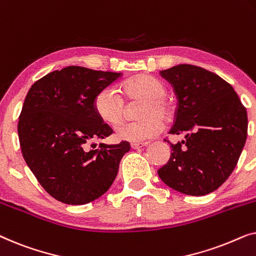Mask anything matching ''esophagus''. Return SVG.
Returning <instances> with one entry per match:
<instances>
[{"mask_svg": "<svg viewBox=\"0 0 256 256\" xmlns=\"http://www.w3.org/2000/svg\"><path fill=\"white\" fill-rule=\"evenodd\" d=\"M146 144H148V142H132V143H130V146H132V149H138Z\"/></svg>", "mask_w": 256, "mask_h": 256, "instance_id": "obj_1", "label": "esophagus"}]
</instances>
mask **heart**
Instances as JSON below:
<instances>
[{"label":"heart","mask_w":256,"mask_h":256,"mask_svg":"<svg viewBox=\"0 0 256 256\" xmlns=\"http://www.w3.org/2000/svg\"><path fill=\"white\" fill-rule=\"evenodd\" d=\"M120 96L112 88H104L93 100L96 114L106 124L114 126L124 115V101L141 100L138 108V120L124 122L115 128V138L121 141L141 142L158 135L163 129V121L172 118L174 104L166 96V85L150 74L132 76L118 86Z\"/></svg>","instance_id":"heart-1"}]
</instances>
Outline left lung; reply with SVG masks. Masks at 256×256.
Here are the masks:
<instances>
[{"label": "left lung", "mask_w": 256, "mask_h": 256, "mask_svg": "<svg viewBox=\"0 0 256 256\" xmlns=\"http://www.w3.org/2000/svg\"><path fill=\"white\" fill-rule=\"evenodd\" d=\"M178 98L170 134H184L157 171L174 190L204 196L232 174L247 138V112L228 82L199 66L180 64L160 71Z\"/></svg>", "instance_id": "obj_1"}]
</instances>
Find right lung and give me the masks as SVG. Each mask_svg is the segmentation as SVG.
Returning a JSON list of instances; mask_svg holds the SVG:
<instances>
[{"label":"right lung","mask_w":256,"mask_h":256,"mask_svg":"<svg viewBox=\"0 0 256 256\" xmlns=\"http://www.w3.org/2000/svg\"><path fill=\"white\" fill-rule=\"evenodd\" d=\"M121 74L68 66L26 94L17 127L20 149L40 184L59 202L84 205L106 194L130 149L127 141L90 148L113 132L94 112V98Z\"/></svg>","instance_id":"right-lung-1"}]
</instances>
